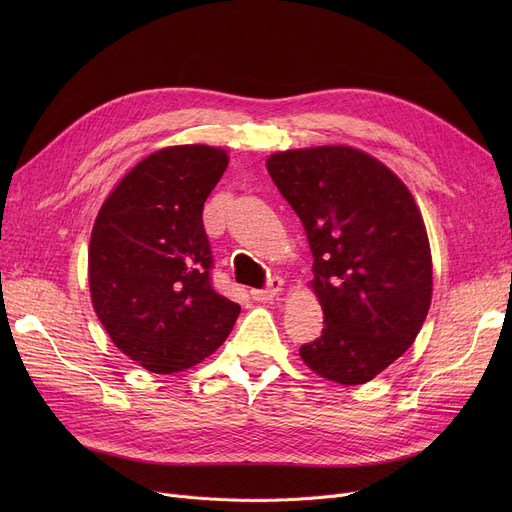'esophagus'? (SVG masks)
<instances>
[{
    "label": "esophagus",
    "instance_id": "1",
    "mask_svg": "<svg viewBox=\"0 0 512 512\" xmlns=\"http://www.w3.org/2000/svg\"><path fill=\"white\" fill-rule=\"evenodd\" d=\"M282 286H284L282 278L272 276L270 280H267V286H265V288H261V290H251V297H253L255 301H272L274 297H278V294L282 292Z\"/></svg>",
    "mask_w": 512,
    "mask_h": 512
}]
</instances>
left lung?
<instances>
[{"label": "left lung", "instance_id": "obj_1", "mask_svg": "<svg viewBox=\"0 0 512 512\" xmlns=\"http://www.w3.org/2000/svg\"><path fill=\"white\" fill-rule=\"evenodd\" d=\"M265 166L303 222L324 309L326 328L299 353L321 378L365 384L415 342L432 303V253L415 199L353 147L292 149Z\"/></svg>", "mask_w": 512, "mask_h": 512}]
</instances>
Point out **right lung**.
<instances>
[{
	"label": "right lung",
	"instance_id": "add662e5",
	"mask_svg": "<svg viewBox=\"0 0 512 512\" xmlns=\"http://www.w3.org/2000/svg\"><path fill=\"white\" fill-rule=\"evenodd\" d=\"M228 166L207 145L166 147L105 199L89 245L95 313L120 351L151 373L201 363L234 328L240 305L215 292L203 205Z\"/></svg>",
	"mask_w": 512,
	"mask_h": 512
}]
</instances>
